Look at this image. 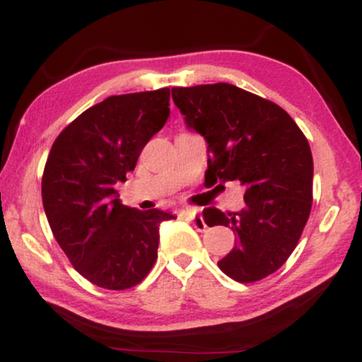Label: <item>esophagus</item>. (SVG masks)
I'll use <instances>...</instances> for the list:
<instances>
[{
  "instance_id": "34e87169",
  "label": "esophagus",
  "mask_w": 362,
  "mask_h": 362,
  "mask_svg": "<svg viewBox=\"0 0 362 362\" xmlns=\"http://www.w3.org/2000/svg\"><path fill=\"white\" fill-rule=\"evenodd\" d=\"M185 216L192 222V224H194V227H196L197 230H199V232L206 230L207 226L204 224V221H202L201 214H199V212H197L196 209H186V211H185Z\"/></svg>"
}]
</instances>
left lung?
<instances>
[{
  "label": "left lung",
  "instance_id": "left-lung-1",
  "mask_svg": "<svg viewBox=\"0 0 362 362\" xmlns=\"http://www.w3.org/2000/svg\"><path fill=\"white\" fill-rule=\"evenodd\" d=\"M171 92L187 128L207 143L206 181H239L245 187L242 211L204 209L211 227L226 226L237 235L235 247L217 265L240 284L265 279L291 255L310 217L308 140L284 108L230 83Z\"/></svg>",
  "mask_w": 362,
  "mask_h": 362
}]
</instances>
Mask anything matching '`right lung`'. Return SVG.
<instances>
[{
  "label": "right lung",
  "mask_w": 362,
  "mask_h": 362,
  "mask_svg": "<svg viewBox=\"0 0 362 362\" xmlns=\"http://www.w3.org/2000/svg\"><path fill=\"white\" fill-rule=\"evenodd\" d=\"M170 117V88L112 95L64 128L42 175V204L57 244L78 274L107 290H127L150 274L160 209L123 206L115 185L127 181L150 138Z\"/></svg>",
  "instance_id": "right-lung-1"
}]
</instances>
